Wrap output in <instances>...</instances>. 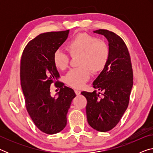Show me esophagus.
<instances>
[{"instance_id": "1", "label": "esophagus", "mask_w": 153, "mask_h": 153, "mask_svg": "<svg viewBox=\"0 0 153 153\" xmlns=\"http://www.w3.org/2000/svg\"><path fill=\"white\" fill-rule=\"evenodd\" d=\"M75 92H76V95H79L80 93H81V92H80L79 90H75Z\"/></svg>"}]
</instances>
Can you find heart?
Returning <instances> with one entry per match:
<instances>
[{
	"instance_id": "obj_1",
	"label": "heart",
	"mask_w": 153,
	"mask_h": 153,
	"mask_svg": "<svg viewBox=\"0 0 153 153\" xmlns=\"http://www.w3.org/2000/svg\"><path fill=\"white\" fill-rule=\"evenodd\" d=\"M66 47L72 57L79 56V67L71 69L65 76L67 84L76 88L84 86L91 71L94 74L102 71L109 60L110 48L107 42L90 33H77L67 42ZM53 61L56 68L65 70L69 65V56L58 49L54 52Z\"/></svg>"
}]
</instances>
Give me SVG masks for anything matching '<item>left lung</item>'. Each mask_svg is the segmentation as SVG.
<instances>
[{
	"mask_svg": "<svg viewBox=\"0 0 153 153\" xmlns=\"http://www.w3.org/2000/svg\"><path fill=\"white\" fill-rule=\"evenodd\" d=\"M94 32L105 36L110 48L107 66L93 82V87L103 92L100 95V92L94 90L81 94L87 99L89 125L96 130L105 132L117 125L128 107L133 86V70L128 48L120 36L107 30Z\"/></svg>",
	"mask_w": 153,
	"mask_h": 153,
	"instance_id": "1",
	"label": "left lung"
}]
</instances>
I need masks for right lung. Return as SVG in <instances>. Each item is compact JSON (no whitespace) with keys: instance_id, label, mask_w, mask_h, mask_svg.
I'll return each instance as SVG.
<instances>
[{"instance_id":"right-lung-1","label":"right lung","mask_w":153,"mask_h":153,"mask_svg":"<svg viewBox=\"0 0 153 153\" xmlns=\"http://www.w3.org/2000/svg\"><path fill=\"white\" fill-rule=\"evenodd\" d=\"M69 30L42 33L31 40L23 51L20 79L26 109L36 126L47 134H56L67 125V114L76 97L73 89L59 82L53 53L68 36ZM59 89V97L50 95V86Z\"/></svg>"}]
</instances>
